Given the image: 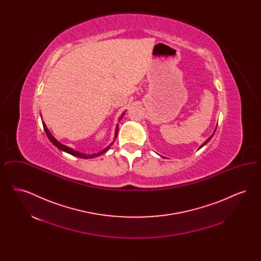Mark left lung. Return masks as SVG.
<instances>
[{
	"instance_id": "8db88e82",
	"label": "left lung",
	"mask_w": 261,
	"mask_h": 261,
	"mask_svg": "<svg viewBox=\"0 0 261 261\" xmlns=\"http://www.w3.org/2000/svg\"><path fill=\"white\" fill-rule=\"evenodd\" d=\"M215 131H216V128H215V129H214V131H213V133H212V134H211V137H210V138H208V139H207V140H206V141H205V142H204V143H203V144H202V145H200V147H199V149H201V148H202V147H203V146H205V145H206V144H207V143H208V142H210V141H211V138H212V137H213V135H214V133H215Z\"/></svg>"
}]
</instances>
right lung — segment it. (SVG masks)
Instances as JSON below:
<instances>
[{"label": "right lung", "mask_w": 261, "mask_h": 261, "mask_svg": "<svg viewBox=\"0 0 261 261\" xmlns=\"http://www.w3.org/2000/svg\"><path fill=\"white\" fill-rule=\"evenodd\" d=\"M125 112H126V111H125ZM125 112H122V113H121V115L119 116V118H118V122L122 119V117H123V115L125 114ZM41 119H42V115H41ZM42 120H43V119H42ZM42 123H43L44 130H45V132H46V135L48 136L49 140H50V142L53 143V145H54V146H56L58 149H61L62 151H65V152H67V153H69V154H71V155H74V156L80 158V159H94V158H97V156H99V155H101V154L106 153L109 149H111V147L113 145V143H114V141H115V139H116V137H117V133H118V123H117V124H116V127H115L114 137H113V141H112V143H111L107 148H105L102 150H100V151L97 152V153L87 154V153H83V152L77 151V150H75V149H71V148H69V147H67V146H65V145H63V144H62L61 142H59L55 137L51 135L50 130L48 129V127H47V125L45 124V122H44V121H42Z\"/></svg>", "instance_id": "obj_1"}]
</instances>
